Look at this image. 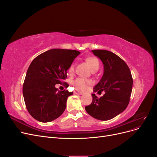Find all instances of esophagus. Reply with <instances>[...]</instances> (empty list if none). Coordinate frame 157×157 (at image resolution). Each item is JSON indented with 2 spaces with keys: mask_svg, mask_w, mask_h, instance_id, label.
<instances>
[{
  "mask_svg": "<svg viewBox=\"0 0 157 157\" xmlns=\"http://www.w3.org/2000/svg\"><path fill=\"white\" fill-rule=\"evenodd\" d=\"M76 94H80V95H82L84 93H83V92H80V91H77V92H76Z\"/></svg>",
  "mask_w": 157,
  "mask_h": 157,
  "instance_id": "obj_1",
  "label": "esophagus"
}]
</instances>
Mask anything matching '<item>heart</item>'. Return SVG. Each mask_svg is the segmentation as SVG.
Returning a JSON list of instances; mask_svg holds the SVG:
<instances>
[{
    "mask_svg": "<svg viewBox=\"0 0 157 157\" xmlns=\"http://www.w3.org/2000/svg\"><path fill=\"white\" fill-rule=\"evenodd\" d=\"M86 61L90 65V68L93 71H96L99 68V61L98 58L95 57H88L86 59ZM75 70V64L71 63L69 67V72L73 73ZM91 84V81L90 80L85 79L83 78H77L74 80L73 86L78 90H86L89 85Z\"/></svg>",
    "mask_w": 157,
    "mask_h": 157,
    "instance_id": "b5f03b06",
    "label": "heart"
}]
</instances>
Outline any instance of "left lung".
I'll return each instance as SVG.
<instances>
[{"label": "left lung", "instance_id": "1", "mask_svg": "<svg viewBox=\"0 0 157 157\" xmlns=\"http://www.w3.org/2000/svg\"><path fill=\"white\" fill-rule=\"evenodd\" d=\"M93 54L103 63L102 78L94 87L95 92H105L98 98L93 94L92 102L85 107L90 116L100 121H108L124 111L130 102L133 78L125 61L113 52L94 50Z\"/></svg>", "mask_w": 157, "mask_h": 157}]
</instances>
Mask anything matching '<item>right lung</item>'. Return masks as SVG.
Instances as JSON below:
<instances>
[{
    "label": "right lung",
    "mask_w": 157,
    "mask_h": 157,
    "mask_svg": "<svg viewBox=\"0 0 157 157\" xmlns=\"http://www.w3.org/2000/svg\"><path fill=\"white\" fill-rule=\"evenodd\" d=\"M80 54L75 50L54 48L33 60L23 82V95L27 111L35 119L48 122L62 115L67 98L73 93L67 90L60 91L56 86L68 87L63 81L67 77L70 65Z\"/></svg>",
    "instance_id": "add662e5"
}]
</instances>
